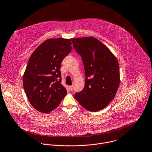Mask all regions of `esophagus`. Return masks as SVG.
<instances>
[{
  "instance_id": "1",
  "label": "esophagus",
  "mask_w": 152,
  "mask_h": 152,
  "mask_svg": "<svg viewBox=\"0 0 152 152\" xmlns=\"http://www.w3.org/2000/svg\"><path fill=\"white\" fill-rule=\"evenodd\" d=\"M70 91H73V89H74V88H73V86H70Z\"/></svg>"
}]
</instances>
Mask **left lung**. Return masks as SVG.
I'll list each match as a JSON object with an SVG mask.
<instances>
[{
  "mask_svg": "<svg viewBox=\"0 0 152 152\" xmlns=\"http://www.w3.org/2000/svg\"><path fill=\"white\" fill-rule=\"evenodd\" d=\"M71 40L82 57L86 77L83 89L75 98L86 110L100 111L114 99L119 87L118 62L109 48L93 37Z\"/></svg>",
  "mask_w": 152,
  "mask_h": 152,
  "instance_id": "1",
  "label": "left lung"
}]
</instances>
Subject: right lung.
<instances>
[{
    "label": "right lung",
    "mask_w": 152,
    "mask_h": 152,
    "mask_svg": "<svg viewBox=\"0 0 152 152\" xmlns=\"http://www.w3.org/2000/svg\"><path fill=\"white\" fill-rule=\"evenodd\" d=\"M70 39H48L31 56L23 76V86L32 106L42 113L56 108L67 94L61 84V63L72 49Z\"/></svg>",
    "instance_id": "right-lung-1"
}]
</instances>
